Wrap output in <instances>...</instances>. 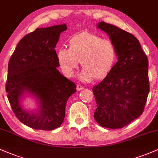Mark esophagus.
Listing matches in <instances>:
<instances>
[{
    "mask_svg": "<svg viewBox=\"0 0 158 158\" xmlns=\"http://www.w3.org/2000/svg\"><path fill=\"white\" fill-rule=\"evenodd\" d=\"M83 89H84V87L81 86V85H77V90H78V91H79V90H82Z\"/></svg>",
    "mask_w": 158,
    "mask_h": 158,
    "instance_id": "obj_1",
    "label": "esophagus"
}]
</instances>
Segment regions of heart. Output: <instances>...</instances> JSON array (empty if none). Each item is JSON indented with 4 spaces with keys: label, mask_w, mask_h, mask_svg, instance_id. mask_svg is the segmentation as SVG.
<instances>
[{
    "label": "heart",
    "mask_w": 158,
    "mask_h": 158,
    "mask_svg": "<svg viewBox=\"0 0 158 158\" xmlns=\"http://www.w3.org/2000/svg\"><path fill=\"white\" fill-rule=\"evenodd\" d=\"M57 56L63 73L68 77L73 75L81 61L84 69L79 79L89 81L93 78L102 79L110 73L117 59V50L110 40L85 32L71 38L69 49H60Z\"/></svg>",
    "instance_id": "heart-1"
}]
</instances>
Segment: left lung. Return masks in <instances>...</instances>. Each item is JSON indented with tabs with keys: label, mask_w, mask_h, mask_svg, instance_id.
<instances>
[{
	"label": "left lung",
	"mask_w": 158,
	"mask_h": 158,
	"mask_svg": "<svg viewBox=\"0 0 158 158\" xmlns=\"http://www.w3.org/2000/svg\"><path fill=\"white\" fill-rule=\"evenodd\" d=\"M97 27L109 35L118 61L92 89L97 104L94 119L101 126L117 129L144 110L149 93L148 61L135 35L104 21Z\"/></svg>",
	"instance_id": "obj_1"
}]
</instances>
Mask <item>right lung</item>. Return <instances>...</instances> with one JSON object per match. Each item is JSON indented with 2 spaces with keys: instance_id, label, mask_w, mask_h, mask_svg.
Returning a JSON list of instances; mask_svg holds the SVG:
<instances>
[{
  "instance_id": "right-lung-1",
  "label": "right lung",
  "mask_w": 158,
  "mask_h": 158,
  "mask_svg": "<svg viewBox=\"0 0 158 158\" xmlns=\"http://www.w3.org/2000/svg\"><path fill=\"white\" fill-rule=\"evenodd\" d=\"M66 24L38 28L21 39L8 64L7 98L16 117L27 126L51 131L61 125L68 98L77 92L75 83L57 70L55 50ZM25 92L39 100V110H23L19 100Z\"/></svg>"
}]
</instances>
